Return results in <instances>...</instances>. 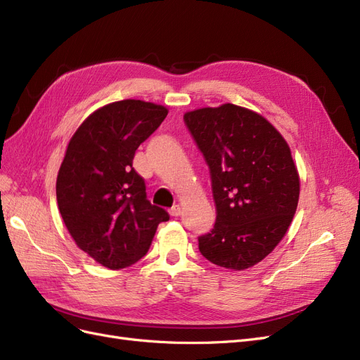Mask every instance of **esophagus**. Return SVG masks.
I'll list each match as a JSON object with an SVG mask.
<instances>
[{"mask_svg":"<svg viewBox=\"0 0 360 360\" xmlns=\"http://www.w3.org/2000/svg\"><path fill=\"white\" fill-rule=\"evenodd\" d=\"M180 213H181V205H179V204L172 205L171 209H169V214L171 216H180Z\"/></svg>","mask_w":360,"mask_h":360,"instance_id":"obj_1","label":"esophagus"}]
</instances>
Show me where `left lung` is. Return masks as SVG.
Segmentation results:
<instances>
[{
  "mask_svg": "<svg viewBox=\"0 0 360 360\" xmlns=\"http://www.w3.org/2000/svg\"><path fill=\"white\" fill-rule=\"evenodd\" d=\"M184 123L210 167L217 212L200 252L225 269L252 267L284 238L297 209L290 146L267 118L233 103L188 111Z\"/></svg>",
  "mask_w": 360,
  "mask_h": 360,
  "instance_id": "8db88e82",
  "label": "left lung"
}]
</instances>
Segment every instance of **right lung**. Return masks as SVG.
<instances>
[{
    "mask_svg": "<svg viewBox=\"0 0 360 360\" xmlns=\"http://www.w3.org/2000/svg\"><path fill=\"white\" fill-rule=\"evenodd\" d=\"M165 106L126 99L86 117L72 135L57 176V202L73 242L106 269L143 258L169 214L147 200L132 160L165 120Z\"/></svg>",
    "mask_w": 360,
    "mask_h": 360,
    "instance_id": "right-lung-1",
    "label": "right lung"
}]
</instances>
